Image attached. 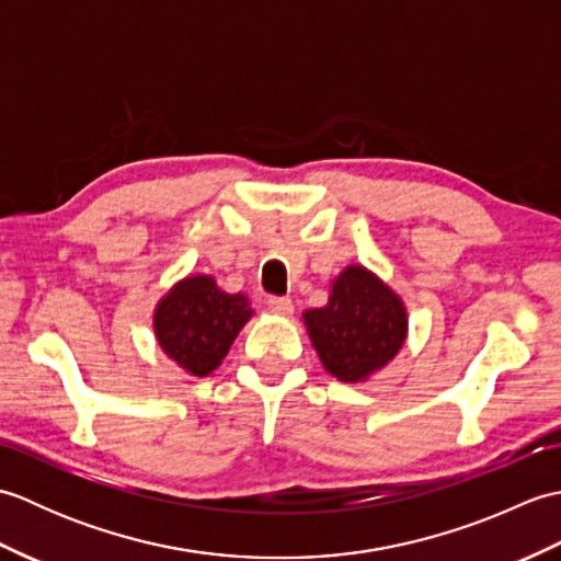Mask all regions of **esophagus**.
I'll use <instances>...</instances> for the list:
<instances>
[{
	"instance_id": "1",
	"label": "esophagus",
	"mask_w": 561,
	"mask_h": 561,
	"mask_svg": "<svg viewBox=\"0 0 561 561\" xmlns=\"http://www.w3.org/2000/svg\"><path fill=\"white\" fill-rule=\"evenodd\" d=\"M267 306H270V311H272L274 316H291V313H294L291 299H279V296H274V299L267 301Z\"/></svg>"
}]
</instances>
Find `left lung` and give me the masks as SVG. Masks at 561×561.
Instances as JSON below:
<instances>
[{
	"label": "left lung",
	"instance_id": "obj_1",
	"mask_svg": "<svg viewBox=\"0 0 561 561\" xmlns=\"http://www.w3.org/2000/svg\"><path fill=\"white\" fill-rule=\"evenodd\" d=\"M325 371L342 383H366L408 342L410 316L400 294L364 265H347L330 282L323 308L301 313Z\"/></svg>",
	"mask_w": 561,
	"mask_h": 561
}]
</instances>
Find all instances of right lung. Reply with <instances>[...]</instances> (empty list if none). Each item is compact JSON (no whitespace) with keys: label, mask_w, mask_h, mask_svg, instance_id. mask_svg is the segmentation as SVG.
Returning <instances> with one entry per match:
<instances>
[{"label":"right lung","mask_w":561,"mask_h":561,"mask_svg":"<svg viewBox=\"0 0 561 561\" xmlns=\"http://www.w3.org/2000/svg\"><path fill=\"white\" fill-rule=\"evenodd\" d=\"M253 316L245 294L224 291L211 274H187L153 306L151 328L171 362L187 376L205 378L221 366Z\"/></svg>","instance_id":"1"}]
</instances>
